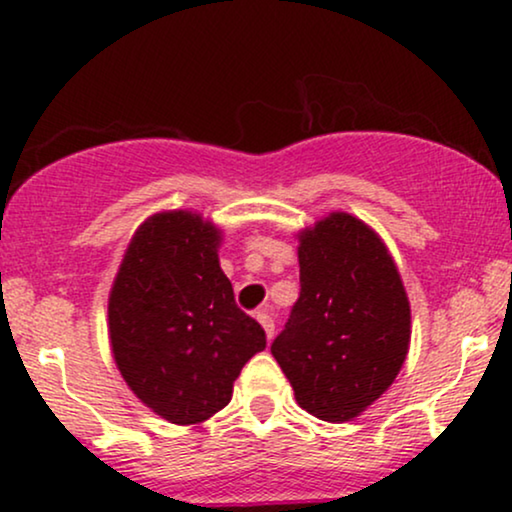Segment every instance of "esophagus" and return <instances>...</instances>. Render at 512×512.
<instances>
[{
	"label": "esophagus",
	"mask_w": 512,
	"mask_h": 512,
	"mask_svg": "<svg viewBox=\"0 0 512 512\" xmlns=\"http://www.w3.org/2000/svg\"><path fill=\"white\" fill-rule=\"evenodd\" d=\"M257 320H260L264 332H267V339H272L274 337V317L269 315V310H257Z\"/></svg>",
	"instance_id": "obj_1"
}]
</instances>
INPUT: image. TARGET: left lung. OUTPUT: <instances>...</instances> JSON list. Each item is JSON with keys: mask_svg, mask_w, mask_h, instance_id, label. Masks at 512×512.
I'll list each match as a JSON object with an SVG mask.
<instances>
[{"mask_svg": "<svg viewBox=\"0 0 512 512\" xmlns=\"http://www.w3.org/2000/svg\"><path fill=\"white\" fill-rule=\"evenodd\" d=\"M301 296L272 356L296 402L322 421H349L397 378L411 313L385 243L363 221L330 214L301 236Z\"/></svg>", "mask_w": 512, "mask_h": 512, "instance_id": "8db88e82", "label": "left lung"}]
</instances>
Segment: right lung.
I'll use <instances>...</instances> for the list:
<instances>
[{"label": "right lung", "mask_w": 512, "mask_h": 512, "mask_svg": "<svg viewBox=\"0 0 512 512\" xmlns=\"http://www.w3.org/2000/svg\"><path fill=\"white\" fill-rule=\"evenodd\" d=\"M221 236L192 211L151 216L134 233L108 303L110 346L125 383L170 424L226 407L233 380L267 346L219 267Z\"/></svg>", "instance_id": "obj_1"}]
</instances>
